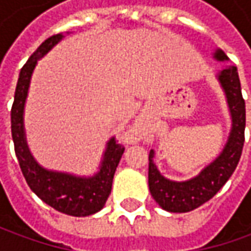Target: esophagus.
<instances>
[{"label": "esophagus", "mask_w": 251, "mask_h": 251, "mask_svg": "<svg viewBox=\"0 0 251 251\" xmlns=\"http://www.w3.org/2000/svg\"><path fill=\"white\" fill-rule=\"evenodd\" d=\"M135 134H137V131H135Z\"/></svg>", "instance_id": "obj_1"}]
</instances>
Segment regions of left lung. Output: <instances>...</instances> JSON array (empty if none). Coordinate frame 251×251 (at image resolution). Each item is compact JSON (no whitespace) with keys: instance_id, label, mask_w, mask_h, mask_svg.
Wrapping results in <instances>:
<instances>
[{"instance_id":"left-lung-1","label":"left lung","mask_w":251,"mask_h":251,"mask_svg":"<svg viewBox=\"0 0 251 251\" xmlns=\"http://www.w3.org/2000/svg\"><path fill=\"white\" fill-rule=\"evenodd\" d=\"M214 58L217 61L229 60L221 49L215 50ZM217 78L226 98L232 127L226 144L215 160L202 169L196 177L184 181H175L160 175L153 163L155 151L151 150L150 152L148 184L151 196L159 204V207L169 212H188L207 202L224 187L240 159L245 144L246 106L242 96L237 68L235 65L225 67L219 71Z\"/></svg>"}]
</instances>
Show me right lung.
<instances>
[{
  "instance_id": "right-lung-1",
  "label": "right lung",
  "mask_w": 251,
  "mask_h": 251,
  "mask_svg": "<svg viewBox=\"0 0 251 251\" xmlns=\"http://www.w3.org/2000/svg\"><path fill=\"white\" fill-rule=\"evenodd\" d=\"M70 33V32H67ZM64 39V34H54L37 47L19 73L14 104L11 109V131L15 153L27 186L37 197L58 212L71 217H88L104 207L111 191L113 177L124 153V147L111 137L106 144L99 170L93 176H76L65 172L43 168L34 159L27 147L25 132V103L30 86V79L37 61Z\"/></svg>"
}]
</instances>
